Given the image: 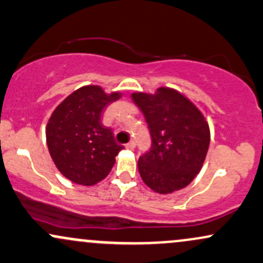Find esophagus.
Instances as JSON below:
<instances>
[{"label":"esophagus","mask_w":263,"mask_h":263,"mask_svg":"<svg viewBox=\"0 0 263 263\" xmlns=\"http://www.w3.org/2000/svg\"><path fill=\"white\" fill-rule=\"evenodd\" d=\"M136 147V143H135V141H129L127 144H126V148L127 149H134Z\"/></svg>","instance_id":"obj_1"}]
</instances>
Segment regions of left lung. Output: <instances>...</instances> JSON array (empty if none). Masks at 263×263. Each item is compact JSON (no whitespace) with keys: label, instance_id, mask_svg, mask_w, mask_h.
Wrapping results in <instances>:
<instances>
[{"label":"left lung","instance_id":"1","mask_svg":"<svg viewBox=\"0 0 263 263\" xmlns=\"http://www.w3.org/2000/svg\"><path fill=\"white\" fill-rule=\"evenodd\" d=\"M131 98L152 137V148L138 159L143 183L158 194L185 188L200 172L209 149L210 128L203 112L185 95L167 86L155 93L132 92Z\"/></svg>","mask_w":263,"mask_h":263}]
</instances>
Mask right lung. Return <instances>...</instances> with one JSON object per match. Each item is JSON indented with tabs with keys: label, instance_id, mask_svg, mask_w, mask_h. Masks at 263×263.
Here are the masks:
<instances>
[{
	"label": "right lung",
	"instance_id": "1",
	"mask_svg": "<svg viewBox=\"0 0 263 263\" xmlns=\"http://www.w3.org/2000/svg\"><path fill=\"white\" fill-rule=\"evenodd\" d=\"M121 96L100 85L81 86L66 96L50 115L45 127L49 155L57 170L79 185H93L112 170L123 149L112 131L101 125V111Z\"/></svg>",
	"mask_w": 263,
	"mask_h": 263
}]
</instances>
